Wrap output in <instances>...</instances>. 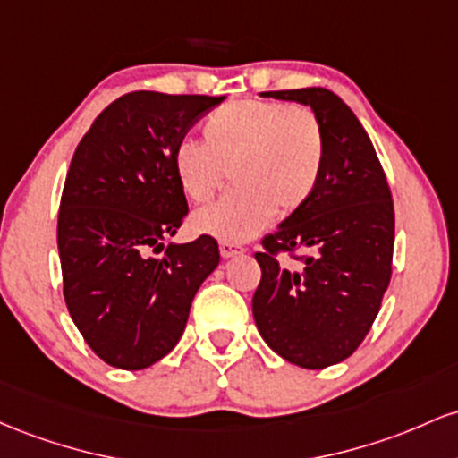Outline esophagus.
<instances>
[{"label": "esophagus", "instance_id": "34e87169", "mask_svg": "<svg viewBox=\"0 0 458 458\" xmlns=\"http://www.w3.org/2000/svg\"><path fill=\"white\" fill-rule=\"evenodd\" d=\"M244 246L242 244H235V242H220V255L225 257V259H229V257L233 255H240L244 253Z\"/></svg>", "mask_w": 458, "mask_h": 458}]
</instances>
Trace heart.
<instances>
[{"label": "heart", "instance_id": "heart-1", "mask_svg": "<svg viewBox=\"0 0 458 458\" xmlns=\"http://www.w3.org/2000/svg\"><path fill=\"white\" fill-rule=\"evenodd\" d=\"M203 145L174 147L173 173L192 203H208L227 182V197L192 216L199 233L244 242L275 212L294 214L316 192L325 162V133L310 107L240 99L205 118Z\"/></svg>", "mask_w": 458, "mask_h": 458}]
</instances>
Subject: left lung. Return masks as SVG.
I'll list each match as a JSON object with an SVG mask.
<instances>
[{"label":"left lung","instance_id":"obj_1","mask_svg":"<svg viewBox=\"0 0 458 458\" xmlns=\"http://www.w3.org/2000/svg\"><path fill=\"white\" fill-rule=\"evenodd\" d=\"M261 95L311 106L325 133V162L310 201L261 238L255 325L285 361L322 369L357 351L381 310L394 259L392 190L372 140L335 92ZM284 252L299 261L296 271L278 264Z\"/></svg>","mask_w":458,"mask_h":458}]
</instances>
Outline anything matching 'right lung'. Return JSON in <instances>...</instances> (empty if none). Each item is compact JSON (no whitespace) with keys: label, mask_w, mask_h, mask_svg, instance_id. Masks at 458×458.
Listing matches in <instances>:
<instances>
[{"label":"right lung","mask_w":458,"mask_h":458,"mask_svg":"<svg viewBox=\"0 0 458 458\" xmlns=\"http://www.w3.org/2000/svg\"><path fill=\"white\" fill-rule=\"evenodd\" d=\"M225 97L136 90L95 118L60 199L58 250L66 307L107 366L142 369L174 348L197 290L220 261L218 242L164 240L182 227L186 194L174 147Z\"/></svg>","instance_id":"right-lung-1"}]
</instances>
